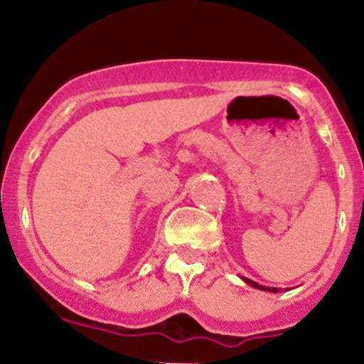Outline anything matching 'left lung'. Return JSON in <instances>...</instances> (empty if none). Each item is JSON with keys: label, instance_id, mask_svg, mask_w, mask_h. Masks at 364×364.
Returning a JSON list of instances; mask_svg holds the SVG:
<instances>
[{"label": "left lung", "instance_id": "8db88e82", "mask_svg": "<svg viewBox=\"0 0 364 364\" xmlns=\"http://www.w3.org/2000/svg\"><path fill=\"white\" fill-rule=\"evenodd\" d=\"M243 281L248 284V286H252V287H255V289H260V291H269V292H279V289L277 287H267V286H262V284H257L255 281H250V279H246V277H243Z\"/></svg>", "mask_w": 364, "mask_h": 364}]
</instances>
